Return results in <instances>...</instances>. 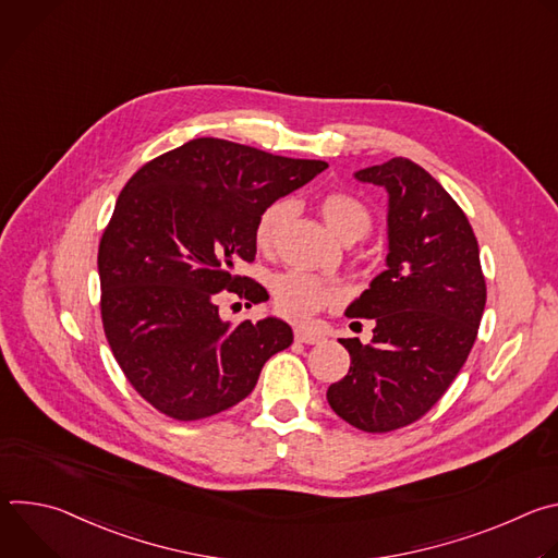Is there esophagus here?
I'll list each match as a JSON object with an SVG mask.
<instances>
[{"instance_id": "esophagus-1", "label": "esophagus", "mask_w": 558, "mask_h": 558, "mask_svg": "<svg viewBox=\"0 0 558 558\" xmlns=\"http://www.w3.org/2000/svg\"><path fill=\"white\" fill-rule=\"evenodd\" d=\"M293 336L302 344H317V342L323 340V333H317L315 329H308V327H295Z\"/></svg>"}]
</instances>
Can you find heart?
<instances>
[{
    "label": "heart",
    "instance_id": "obj_1",
    "mask_svg": "<svg viewBox=\"0 0 558 558\" xmlns=\"http://www.w3.org/2000/svg\"><path fill=\"white\" fill-rule=\"evenodd\" d=\"M320 211L327 225L340 238L364 235L371 227L368 209L351 194H342V192L327 194L320 203ZM287 214H289V205L282 201L269 205L260 214L256 225L258 247L269 250L276 243L280 225L284 222ZM340 298H342L340 284L315 274L287 271L274 280V300L278 311L289 317H295V320H302V317H308L317 311L338 304Z\"/></svg>",
    "mask_w": 558,
    "mask_h": 558
}]
</instances>
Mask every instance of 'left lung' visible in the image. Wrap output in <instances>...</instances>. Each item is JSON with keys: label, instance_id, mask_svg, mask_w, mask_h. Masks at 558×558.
<instances>
[{"label": "left lung", "instance_id": "obj_1", "mask_svg": "<svg viewBox=\"0 0 558 558\" xmlns=\"http://www.w3.org/2000/svg\"><path fill=\"white\" fill-rule=\"evenodd\" d=\"M388 194L386 269L347 306L373 338L342 340L349 373L329 386L331 409L364 433L426 415L461 371L486 306L474 231L452 196L409 158L353 174Z\"/></svg>", "mask_w": 558, "mask_h": 558}]
</instances>
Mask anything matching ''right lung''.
<instances>
[{
    "label": "right lung",
    "mask_w": 558,
    "mask_h": 558,
    "mask_svg": "<svg viewBox=\"0 0 558 558\" xmlns=\"http://www.w3.org/2000/svg\"><path fill=\"white\" fill-rule=\"evenodd\" d=\"M327 168L203 136L128 181L99 245L101 317L121 371L156 411L181 422L227 411L293 342L280 317L222 320L218 293L267 298L233 267L256 258L260 214Z\"/></svg>",
    "instance_id": "obj_1"
}]
</instances>
